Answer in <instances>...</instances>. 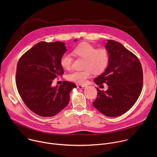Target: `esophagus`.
<instances>
[{
	"mask_svg": "<svg viewBox=\"0 0 157 157\" xmlns=\"http://www.w3.org/2000/svg\"><path fill=\"white\" fill-rule=\"evenodd\" d=\"M77 87L78 89H84L86 87V86H83V85H77Z\"/></svg>",
	"mask_w": 157,
	"mask_h": 157,
	"instance_id": "34e87169",
	"label": "esophagus"
}]
</instances>
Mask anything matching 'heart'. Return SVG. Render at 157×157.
Returning a JSON list of instances; mask_svg holds the SVG:
<instances>
[{
    "label": "heart",
    "instance_id": "obj_1",
    "mask_svg": "<svg viewBox=\"0 0 157 157\" xmlns=\"http://www.w3.org/2000/svg\"><path fill=\"white\" fill-rule=\"evenodd\" d=\"M73 53L80 58L85 59L83 71H73L67 76L68 80L80 84H84L87 79L90 78L92 72L94 74L102 73L109 61V54L108 51L104 48L97 49L92 44L84 43L79 44L74 50ZM73 58L69 53H64L60 59L61 66L63 68L69 70L71 68Z\"/></svg>",
    "mask_w": 157,
    "mask_h": 157
}]
</instances>
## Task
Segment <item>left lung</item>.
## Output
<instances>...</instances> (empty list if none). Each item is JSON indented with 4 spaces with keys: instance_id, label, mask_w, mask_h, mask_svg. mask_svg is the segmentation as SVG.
I'll return each mask as SVG.
<instances>
[{
    "instance_id": "left-lung-1",
    "label": "left lung",
    "mask_w": 157,
    "mask_h": 157,
    "mask_svg": "<svg viewBox=\"0 0 157 157\" xmlns=\"http://www.w3.org/2000/svg\"><path fill=\"white\" fill-rule=\"evenodd\" d=\"M109 61L105 71L94 79L97 85L107 84V90L97 87L98 96L93 103L101 113L107 117L120 116L137 101L143 86V71L138 58L114 40L105 45Z\"/></svg>"
}]
</instances>
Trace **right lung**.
Wrapping results in <instances>:
<instances>
[{
	"mask_svg": "<svg viewBox=\"0 0 157 157\" xmlns=\"http://www.w3.org/2000/svg\"><path fill=\"white\" fill-rule=\"evenodd\" d=\"M75 40L74 41H76ZM67 49L61 41H40L20 58L16 73L18 93L26 105L41 117H52L65 108L70 94L76 86L64 81L52 86L53 79L64 73L60 59Z\"/></svg>",
	"mask_w": 157,
	"mask_h": 157,
	"instance_id": "add662e5",
	"label": "right lung"
}]
</instances>
